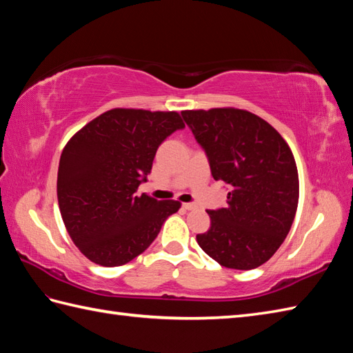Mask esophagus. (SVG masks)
Listing matches in <instances>:
<instances>
[{"instance_id":"obj_1","label":"esophagus","mask_w":353,"mask_h":353,"mask_svg":"<svg viewBox=\"0 0 353 353\" xmlns=\"http://www.w3.org/2000/svg\"><path fill=\"white\" fill-rule=\"evenodd\" d=\"M182 206H183V209H186V211H194V209H197L196 203H183Z\"/></svg>"}]
</instances>
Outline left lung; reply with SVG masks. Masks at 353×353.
<instances>
[{"instance_id":"8db88e82","label":"left lung","mask_w":353,"mask_h":353,"mask_svg":"<svg viewBox=\"0 0 353 353\" xmlns=\"http://www.w3.org/2000/svg\"><path fill=\"white\" fill-rule=\"evenodd\" d=\"M182 117L212 177L229 186L228 206L208 211L211 228L197 235L199 245L223 267L262 265L287 238L297 209L299 176L288 144L247 110H183Z\"/></svg>"}]
</instances>
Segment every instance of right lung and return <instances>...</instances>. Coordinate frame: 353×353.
Wrapping results in <instances>:
<instances>
[{
    "mask_svg": "<svg viewBox=\"0 0 353 353\" xmlns=\"http://www.w3.org/2000/svg\"><path fill=\"white\" fill-rule=\"evenodd\" d=\"M183 127L177 112L112 109L65 145L59 208L71 239L89 261L103 267L127 264L179 211L176 200L159 201L137 191L152 171L157 148Z\"/></svg>",
    "mask_w": 353,
    "mask_h": 353,
    "instance_id": "add662e5",
    "label": "right lung"
}]
</instances>
